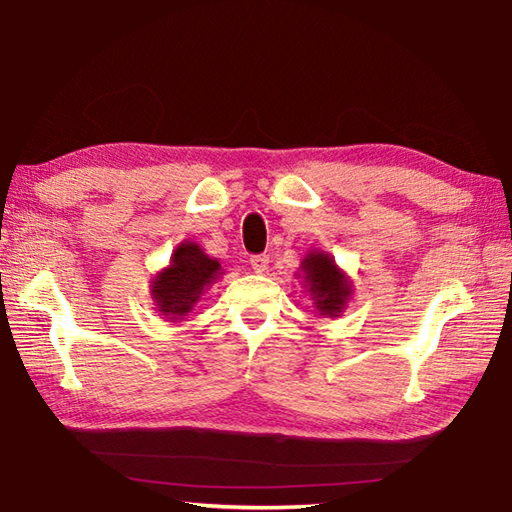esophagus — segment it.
<instances>
[{
  "instance_id": "obj_1",
  "label": "esophagus",
  "mask_w": 512,
  "mask_h": 512,
  "mask_svg": "<svg viewBox=\"0 0 512 512\" xmlns=\"http://www.w3.org/2000/svg\"><path fill=\"white\" fill-rule=\"evenodd\" d=\"M268 255H253L250 257V268L255 270V273H264V270L268 268Z\"/></svg>"
}]
</instances>
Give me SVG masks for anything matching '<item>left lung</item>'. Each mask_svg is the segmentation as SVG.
Instances as JSON below:
<instances>
[{
  "label": "left lung",
  "mask_w": 512,
  "mask_h": 512,
  "mask_svg": "<svg viewBox=\"0 0 512 512\" xmlns=\"http://www.w3.org/2000/svg\"><path fill=\"white\" fill-rule=\"evenodd\" d=\"M303 284L308 286L314 308L323 317H339L347 301L352 297V284L343 270L334 264V259L321 250H310L301 262Z\"/></svg>",
  "instance_id": "8db88e82"
}]
</instances>
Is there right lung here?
Segmentation results:
<instances>
[{"mask_svg":"<svg viewBox=\"0 0 512 512\" xmlns=\"http://www.w3.org/2000/svg\"><path fill=\"white\" fill-rule=\"evenodd\" d=\"M222 275V264L195 242H182L173 250L169 266L151 281V299L169 321H180L200 301L204 290Z\"/></svg>","mask_w":512,"mask_h":512,"instance_id":"1","label":"right lung"}]
</instances>
